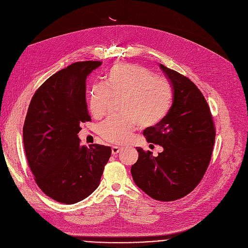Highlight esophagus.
I'll list each match as a JSON object with an SVG mask.
<instances>
[{"label":"esophagus","instance_id":"34e87169","mask_svg":"<svg viewBox=\"0 0 248 248\" xmlns=\"http://www.w3.org/2000/svg\"><path fill=\"white\" fill-rule=\"evenodd\" d=\"M122 151V148H120L119 146H113L112 147V154L113 155H117L118 153H120Z\"/></svg>","mask_w":248,"mask_h":248}]
</instances>
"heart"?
I'll return each mask as SVG.
<instances>
[{
  "label": "heart",
  "mask_w": 248,
  "mask_h": 248,
  "mask_svg": "<svg viewBox=\"0 0 248 248\" xmlns=\"http://www.w3.org/2000/svg\"><path fill=\"white\" fill-rule=\"evenodd\" d=\"M104 84L92 86L88 106L95 118L103 117L112 98H120L124 114L105 120L98 128L100 136L113 144H124L130 139L137 124L147 127L160 123L171 103L170 85L155 78L149 69L135 63H118L108 69Z\"/></svg>",
  "instance_id": "b5f03b06"
}]
</instances>
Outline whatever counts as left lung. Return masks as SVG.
I'll list each match as a JSON object with an SVG mask.
<instances>
[{
	"label": "left lung",
	"instance_id": "left-lung-1",
	"mask_svg": "<svg viewBox=\"0 0 248 248\" xmlns=\"http://www.w3.org/2000/svg\"><path fill=\"white\" fill-rule=\"evenodd\" d=\"M160 67L172 86V104L165 118L143 130L147 142L159 144L163 152L137 148L138 160L131 167L135 185L153 199L173 201L190 193L200 183L211 160L215 126L209 106L187 78Z\"/></svg>",
	"mask_w": 248,
	"mask_h": 248
}]
</instances>
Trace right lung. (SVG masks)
Segmentation results:
<instances>
[{
    "label": "right lung",
    "instance_id": "1",
    "mask_svg": "<svg viewBox=\"0 0 248 248\" xmlns=\"http://www.w3.org/2000/svg\"><path fill=\"white\" fill-rule=\"evenodd\" d=\"M101 62H75L50 77L35 92L23 125L28 165L40 189L52 199L74 204L99 186L110 146L80 145V124L89 122L86 78Z\"/></svg>",
    "mask_w": 248,
    "mask_h": 248
}]
</instances>
